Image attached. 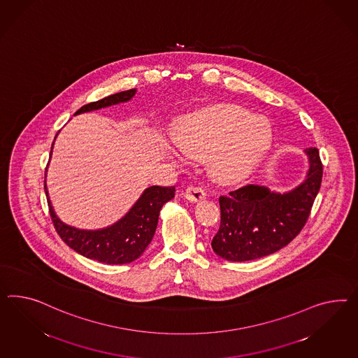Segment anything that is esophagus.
<instances>
[{
	"instance_id": "obj_1",
	"label": "esophagus",
	"mask_w": 358,
	"mask_h": 358,
	"mask_svg": "<svg viewBox=\"0 0 358 358\" xmlns=\"http://www.w3.org/2000/svg\"><path fill=\"white\" fill-rule=\"evenodd\" d=\"M184 196L190 202H199V201L206 198V193H204L203 189H201V187L189 186V187L185 189Z\"/></svg>"
}]
</instances>
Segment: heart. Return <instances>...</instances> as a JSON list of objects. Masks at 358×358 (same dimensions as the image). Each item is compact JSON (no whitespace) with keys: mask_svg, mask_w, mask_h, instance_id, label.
<instances>
[{"mask_svg":"<svg viewBox=\"0 0 358 358\" xmlns=\"http://www.w3.org/2000/svg\"><path fill=\"white\" fill-rule=\"evenodd\" d=\"M176 142L189 156L208 159V169L220 182H236L252 172L271 143L266 120L232 106L211 108L185 118Z\"/></svg>","mask_w":358,"mask_h":358,"instance_id":"b5f03b06","label":"heart"}]
</instances>
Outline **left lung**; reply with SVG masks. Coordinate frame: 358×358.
I'll return each instance as SVG.
<instances>
[{"instance_id": "left-lung-1", "label": "left lung", "mask_w": 358, "mask_h": 358, "mask_svg": "<svg viewBox=\"0 0 358 358\" xmlns=\"http://www.w3.org/2000/svg\"><path fill=\"white\" fill-rule=\"evenodd\" d=\"M305 154L306 178L290 192L246 185L219 198L222 220L211 242L213 252L227 261H252L280 250L301 232L323 176L318 148H306Z\"/></svg>"}]
</instances>
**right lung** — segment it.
Listing matches in <instances>:
<instances>
[{
    "instance_id": "right-lung-1",
    "label": "right lung",
    "mask_w": 358,
    "mask_h": 358,
    "mask_svg": "<svg viewBox=\"0 0 358 358\" xmlns=\"http://www.w3.org/2000/svg\"><path fill=\"white\" fill-rule=\"evenodd\" d=\"M136 92V88H133L104 97L82 106L76 115L125 103L134 96ZM45 182L47 181H44V190L48 199L49 213L58 236L74 252L88 259L106 264H125L136 261L143 254L145 248L152 241L162 207L174 198L176 192L174 186H150L139 196L130 211L113 225L97 231H85L70 227L58 219L49 201Z\"/></svg>"
}]
</instances>
